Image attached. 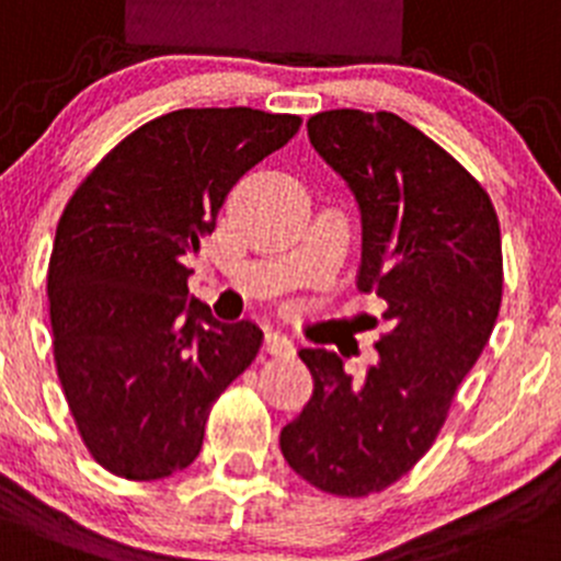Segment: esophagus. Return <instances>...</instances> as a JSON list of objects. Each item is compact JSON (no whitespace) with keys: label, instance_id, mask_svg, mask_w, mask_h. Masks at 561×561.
I'll list each match as a JSON object with an SVG mask.
<instances>
[{"label":"esophagus","instance_id":"esophagus-1","mask_svg":"<svg viewBox=\"0 0 561 561\" xmlns=\"http://www.w3.org/2000/svg\"><path fill=\"white\" fill-rule=\"evenodd\" d=\"M265 351L271 353V356H290L293 351H296V347H293V342H290V336H285L282 334V331H268V334H265Z\"/></svg>","mask_w":561,"mask_h":561}]
</instances>
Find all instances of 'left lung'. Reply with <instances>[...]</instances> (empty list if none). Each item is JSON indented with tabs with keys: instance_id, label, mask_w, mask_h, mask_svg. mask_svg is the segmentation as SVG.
I'll return each mask as SVG.
<instances>
[{
	"instance_id": "obj_1",
	"label": "left lung",
	"mask_w": 561,
	"mask_h": 561,
	"mask_svg": "<svg viewBox=\"0 0 561 561\" xmlns=\"http://www.w3.org/2000/svg\"><path fill=\"white\" fill-rule=\"evenodd\" d=\"M307 134L356 197V285L383 298L389 331L364 380L334 351H298L314 389L279 447L309 485L358 499L408 474L447 422L502 307V230L485 188L397 114L331 108Z\"/></svg>"
}]
</instances>
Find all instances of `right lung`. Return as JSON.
Instances as JSON below:
<instances>
[{
	"mask_svg": "<svg viewBox=\"0 0 561 561\" xmlns=\"http://www.w3.org/2000/svg\"><path fill=\"white\" fill-rule=\"evenodd\" d=\"M298 114L178 108L108 150L65 205L48 260L54 362L81 442L123 480L183 471L263 331L188 296V254L230 188L285 148Z\"/></svg>",
	"mask_w": 561,
	"mask_h": 561,
	"instance_id": "obj_1",
	"label": "right lung"
}]
</instances>
